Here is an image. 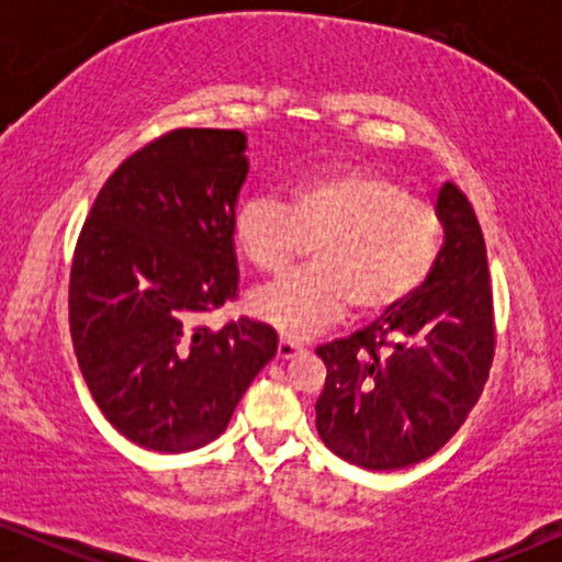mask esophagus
Returning a JSON list of instances; mask_svg holds the SVG:
<instances>
[{
	"label": "esophagus",
	"instance_id": "1",
	"mask_svg": "<svg viewBox=\"0 0 562 562\" xmlns=\"http://www.w3.org/2000/svg\"><path fill=\"white\" fill-rule=\"evenodd\" d=\"M301 351L303 348L288 338H280V344H277V357H280L282 362H288V359H293L295 353H301Z\"/></svg>",
	"mask_w": 562,
	"mask_h": 562
}]
</instances>
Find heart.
<instances>
[{
    "mask_svg": "<svg viewBox=\"0 0 562 562\" xmlns=\"http://www.w3.org/2000/svg\"><path fill=\"white\" fill-rule=\"evenodd\" d=\"M232 235L243 259L267 277L288 272L306 243L314 245V269L250 295L254 317L303 340L348 306L359 317H380L409 301L436 263L441 218L385 173L330 166L295 182L288 203L245 200Z\"/></svg>",
    "mask_w": 562,
    "mask_h": 562,
    "instance_id": "b5f03b06",
    "label": "heart"
}]
</instances>
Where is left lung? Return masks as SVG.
Listing matches in <instances>:
<instances>
[{"label":"left lung","mask_w":562,"mask_h":562,"mask_svg":"<svg viewBox=\"0 0 562 562\" xmlns=\"http://www.w3.org/2000/svg\"><path fill=\"white\" fill-rule=\"evenodd\" d=\"M443 245L423 288L348 340L319 346L322 441L346 462L398 470L436 454L468 420L494 357L486 243L465 192L447 182Z\"/></svg>","instance_id":"obj_1"}]
</instances>
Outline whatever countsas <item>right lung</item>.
I'll list each match as a JSON object with an SVG mask.
<instances>
[{
    "label": "right lung",
    "instance_id": "add662e5",
    "mask_svg": "<svg viewBox=\"0 0 562 562\" xmlns=\"http://www.w3.org/2000/svg\"><path fill=\"white\" fill-rule=\"evenodd\" d=\"M237 128H177L126 158L97 195L70 269V338L108 423L153 451L227 428L277 333L198 317L237 293L235 209L248 179Z\"/></svg>",
    "mask_w": 562,
    "mask_h": 562
}]
</instances>
